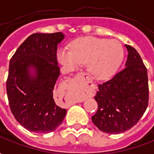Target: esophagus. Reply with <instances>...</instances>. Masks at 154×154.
Segmentation results:
<instances>
[{"label":"esophagus","mask_w":154,"mask_h":154,"mask_svg":"<svg viewBox=\"0 0 154 154\" xmlns=\"http://www.w3.org/2000/svg\"><path fill=\"white\" fill-rule=\"evenodd\" d=\"M77 80L85 81V82H88L89 85L94 86V83H93V82H92V80H91V78H90V77H89V76L88 75L87 73H85V72H80V73H78L77 76Z\"/></svg>","instance_id":"1"}]
</instances>
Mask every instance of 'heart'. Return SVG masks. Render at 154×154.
Segmentation results:
<instances>
[{
  "label": "heart",
  "mask_w": 154,
  "mask_h": 154,
  "mask_svg": "<svg viewBox=\"0 0 154 154\" xmlns=\"http://www.w3.org/2000/svg\"><path fill=\"white\" fill-rule=\"evenodd\" d=\"M58 59L63 66L74 69L88 62V70L99 80L113 76L124 60V48L119 41L85 36L73 42L71 49L62 48Z\"/></svg>",
  "instance_id": "1"
}]
</instances>
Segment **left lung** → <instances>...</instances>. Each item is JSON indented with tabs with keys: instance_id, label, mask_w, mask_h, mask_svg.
Segmentation results:
<instances>
[{
	"instance_id": "8db88e82",
	"label": "left lung",
	"mask_w": 154,
	"mask_h": 154,
	"mask_svg": "<svg viewBox=\"0 0 154 154\" xmlns=\"http://www.w3.org/2000/svg\"><path fill=\"white\" fill-rule=\"evenodd\" d=\"M128 51L125 68L113 78L99 85L94 96L98 110L92 122L108 134L130 130L140 120L148 105L147 71L138 52L125 45Z\"/></svg>"
}]
</instances>
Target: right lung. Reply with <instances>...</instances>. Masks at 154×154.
Instances as JSON below:
<instances>
[{"mask_svg": "<svg viewBox=\"0 0 154 154\" xmlns=\"http://www.w3.org/2000/svg\"><path fill=\"white\" fill-rule=\"evenodd\" d=\"M62 32L29 35L10 60L7 94L15 119L26 130L45 134L63 122L66 109L56 104L54 87L60 75L57 48Z\"/></svg>", "mask_w": 154, "mask_h": 154, "instance_id": "1", "label": "right lung"}]
</instances>
